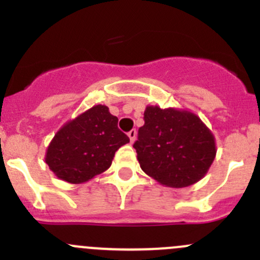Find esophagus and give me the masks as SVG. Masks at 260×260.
Instances as JSON below:
<instances>
[{"instance_id": "esophagus-1", "label": "esophagus", "mask_w": 260, "mask_h": 260, "mask_svg": "<svg viewBox=\"0 0 260 260\" xmlns=\"http://www.w3.org/2000/svg\"><path fill=\"white\" fill-rule=\"evenodd\" d=\"M128 137H129L131 140V143H133L136 141V137H137V131L136 129H132L128 132Z\"/></svg>"}]
</instances>
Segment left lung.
<instances>
[{"label": "left lung", "instance_id": "obj_1", "mask_svg": "<svg viewBox=\"0 0 260 260\" xmlns=\"http://www.w3.org/2000/svg\"><path fill=\"white\" fill-rule=\"evenodd\" d=\"M133 147L140 166L167 187H187L208 174L216 156L212 132L186 109L147 106Z\"/></svg>", "mask_w": 260, "mask_h": 260}]
</instances>
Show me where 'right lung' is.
<instances>
[{"label":"right lung","mask_w":260,"mask_h":260,"mask_svg":"<svg viewBox=\"0 0 260 260\" xmlns=\"http://www.w3.org/2000/svg\"><path fill=\"white\" fill-rule=\"evenodd\" d=\"M129 142L107 106L90 109L65 123L48 146L45 162L57 179L83 183L111 167L115 151Z\"/></svg>","instance_id":"add662e5"}]
</instances>
